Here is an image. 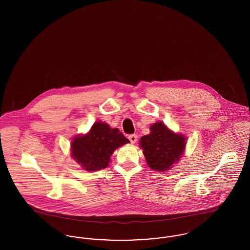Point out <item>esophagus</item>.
I'll use <instances>...</instances> for the list:
<instances>
[{
	"label": "esophagus",
	"mask_w": 250,
	"mask_h": 250,
	"mask_svg": "<svg viewBox=\"0 0 250 250\" xmlns=\"http://www.w3.org/2000/svg\"><path fill=\"white\" fill-rule=\"evenodd\" d=\"M128 139H129L130 143L134 144V143H137V141H138V136L136 134H132V135L128 136Z\"/></svg>",
	"instance_id": "esophagus-1"
}]
</instances>
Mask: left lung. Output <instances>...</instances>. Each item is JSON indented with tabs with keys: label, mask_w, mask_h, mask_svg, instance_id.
Returning a JSON list of instances; mask_svg holds the SVG:
<instances>
[{
	"label": "left lung",
	"mask_w": 250,
	"mask_h": 250,
	"mask_svg": "<svg viewBox=\"0 0 250 250\" xmlns=\"http://www.w3.org/2000/svg\"><path fill=\"white\" fill-rule=\"evenodd\" d=\"M150 130L149 135L140 140V146L148 166L155 171L170 169L185 151V136L169 130L162 122L153 124Z\"/></svg>",
	"instance_id": "1"
}]
</instances>
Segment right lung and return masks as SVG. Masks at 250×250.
I'll return each mask as SVG.
<instances>
[{
  "label": "right lung",
  "mask_w": 250,
  "mask_h": 250,
  "mask_svg": "<svg viewBox=\"0 0 250 250\" xmlns=\"http://www.w3.org/2000/svg\"><path fill=\"white\" fill-rule=\"evenodd\" d=\"M128 143L118 128H110L106 123L95 122L87 134L73 139L71 155L85 170H100L108 166L114 150Z\"/></svg>",
  "instance_id": "obj_1"
}]
</instances>
